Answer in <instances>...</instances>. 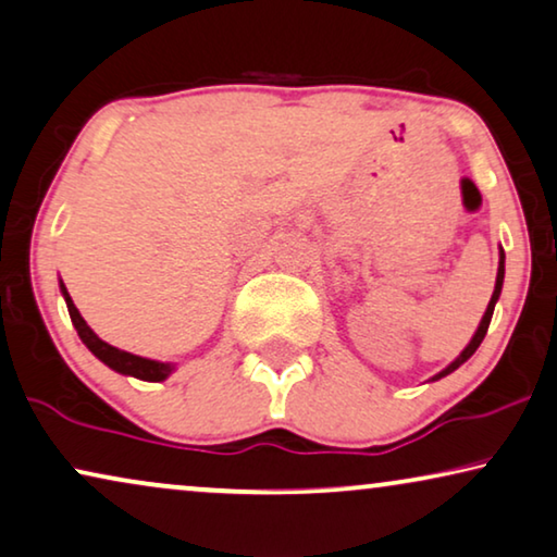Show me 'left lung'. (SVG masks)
<instances>
[{
	"label": "left lung",
	"mask_w": 557,
	"mask_h": 557,
	"mask_svg": "<svg viewBox=\"0 0 557 557\" xmlns=\"http://www.w3.org/2000/svg\"><path fill=\"white\" fill-rule=\"evenodd\" d=\"M503 282H505V249L499 247V268H497L495 293H492V297H490V305H487V310H484V315H482V320H480V325H476V331H474V335H472V341H469V343H467V348L461 350V354H459L457 358H454L451 363L444 368V371H438L432 381H438V379H444V375L454 373L461 363H467V360L474 356V350L480 348V343L484 341V335H487V327H490L492 312H495V305H497V300H499V293H503Z\"/></svg>",
	"instance_id": "1"
}]
</instances>
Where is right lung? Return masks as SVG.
I'll list each match as a JSON object with an SVG mask.
<instances>
[{
	"label": "right lung",
	"instance_id": "add662e5",
	"mask_svg": "<svg viewBox=\"0 0 557 557\" xmlns=\"http://www.w3.org/2000/svg\"><path fill=\"white\" fill-rule=\"evenodd\" d=\"M60 293L65 297V305H67V312H70V320H73L77 335H81V341L88 346V350L98 360H103L108 368H113L115 373H123V375H133V379H140V381H166L171 373L176 371V363H163V360H151V358H140V356H133L128 350H121L111 346V343L100 341L96 333H92V327L85 323L81 310L75 308L73 297H70L65 282L60 280Z\"/></svg>",
	"mask_w": 557,
	"mask_h": 557
}]
</instances>
